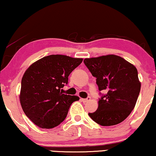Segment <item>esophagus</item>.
<instances>
[{
  "instance_id": "1",
  "label": "esophagus",
  "mask_w": 156,
  "mask_h": 156,
  "mask_svg": "<svg viewBox=\"0 0 156 156\" xmlns=\"http://www.w3.org/2000/svg\"><path fill=\"white\" fill-rule=\"evenodd\" d=\"M81 101H82V102H88L89 100H90V97H87V98H81Z\"/></svg>"
}]
</instances>
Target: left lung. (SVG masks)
<instances>
[{"mask_svg":"<svg viewBox=\"0 0 156 156\" xmlns=\"http://www.w3.org/2000/svg\"><path fill=\"white\" fill-rule=\"evenodd\" d=\"M83 62L96 78L99 90L107 92L100 93L98 108L89 116L102 126L121 123L134 108L141 90L136 68L112 54L85 58Z\"/></svg>","mask_w":156,"mask_h":156,"instance_id":"1","label":"left lung"}]
</instances>
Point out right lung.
Wrapping results in <instances>:
<instances>
[{"label": "right lung", "instance_id": "add662e5", "mask_svg": "<svg viewBox=\"0 0 156 156\" xmlns=\"http://www.w3.org/2000/svg\"><path fill=\"white\" fill-rule=\"evenodd\" d=\"M82 61L65 55H49L27 69L22 78L20 100L24 112L35 125L52 129L66 119L70 106L79 97L63 94L61 88Z\"/></svg>", "mask_w": 156, "mask_h": 156}]
</instances>
